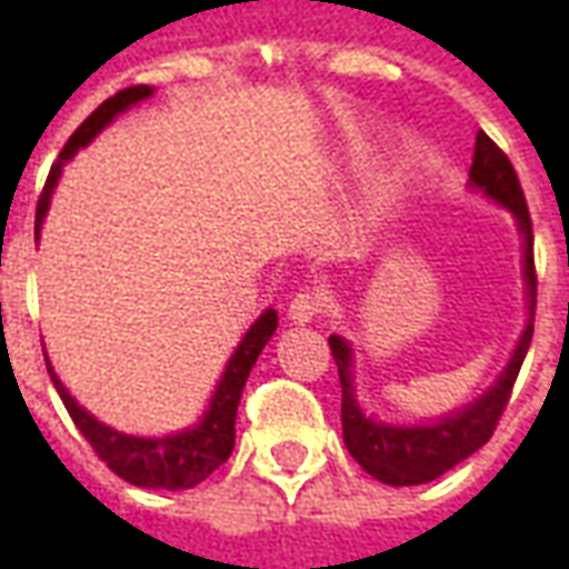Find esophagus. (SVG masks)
I'll return each mask as SVG.
<instances>
[{"mask_svg": "<svg viewBox=\"0 0 569 569\" xmlns=\"http://www.w3.org/2000/svg\"><path fill=\"white\" fill-rule=\"evenodd\" d=\"M326 308V296L317 292V289H305V292H298L292 301H289V320L298 322V326H305V322H313Z\"/></svg>", "mask_w": 569, "mask_h": 569, "instance_id": "34e87169", "label": "esophagus"}]
</instances>
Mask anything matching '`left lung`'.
Segmentation results:
<instances>
[{
    "instance_id": "1",
    "label": "left lung",
    "mask_w": 569,
    "mask_h": 569,
    "mask_svg": "<svg viewBox=\"0 0 569 569\" xmlns=\"http://www.w3.org/2000/svg\"><path fill=\"white\" fill-rule=\"evenodd\" d=\"M469 182L485 191L488 198L502 203L506 210L518 219V231L525 237V280H527V320L521 341L515 347L509 366L502 369L497 383L488 393L478 396L472 406L453 411L448 418L420 423V427H393V423H378L366 418L357 406L353 396V371H350V345L345 338L332 335L335 366L341 378V427H345V445L350 457L357 460L371 478L393 488H408V485H427L432 478L445 476L448 469L463 463L469 453H476L485 441L493 436L500 423L502 411L509 406L515 378L521 371V362L527 357V347L533 338V313H537V268H533V228H530V212H527L525 191L518 182L512 161L506 151L490 140L485 130H478L476 154L469 167Z\"/></svg>"
}]
</instances>
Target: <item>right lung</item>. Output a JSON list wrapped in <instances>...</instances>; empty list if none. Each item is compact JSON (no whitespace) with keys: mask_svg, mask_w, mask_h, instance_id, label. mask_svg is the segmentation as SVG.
Segmentation results:
<instances>
[{"mask_svg":"<svg viewBox=\"0 0 569 569\" xmlns=\"http://www.w3.org/2000/svg\"><path fill=\"white\" fill-rule=\"evenodd\" d=\"M151 97L149 84H133V88H124L118 91L116 97H109L106 103H100L93 109L91 116L81 121V128L72 133L60 151V158L51 167L48 173V182H44L42 194H39V207H36V234L42 228L44 212H48V203H51V191H54L57 179H60V170L63 163L88 142L100 133V130L112 121L116 116H121L124 109L137 106L140 100ZM273 329H277V310H264L259 320L249 326V332L243 335V341L237 345L234 357L228 359L224 366V375L216 393H212V402L207 408V415L198 420V427L186 429V432H176V436H163V439H140V436H124L118 429L106 427L97 418H91L84 408L67 393V387L60 383V378L51 369L48 362V375L54 381L57 393L67 406L69 418L76 420V427L84 439L91 441V448L97 451V457L103 460L118 478H124L137 488H163V490H188L200 485L203 478L216 472L219 466L231 457L234 451V420H237V406H240V396H243V387H247V378L256 359H259L261 347L271 341Z\"/></svg>","mask_w":569,"mask_h":569,"instance_id":"1","label":"right lung"}]
</instances>
